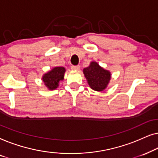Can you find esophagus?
Listing matches in <instances>:
<instances>
[{
  "instance_id": "34e87169",
  "label": "esophagus",
  "mask_w": 158,
  "mask_h": 158,
  "mask_svg": "<svg viewBox=\"0 0 158 158\" xmlns=\"http://www.w3.org/2000/svg\"><path fill=\"white\" fill-rule=\"evenodd\" d=\"M80 68H81L80 65H73L72 67H71V69L73 70H78Z\"/></svg>"
}]
</instances>
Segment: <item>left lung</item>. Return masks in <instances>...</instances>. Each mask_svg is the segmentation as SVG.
I'll return each mask as SVG.
<instances>
[{"label":"left lung","instance_id":"obj_1","mask_svg":"<svg viewBox=\"0 0 158 158\" xmlns=\"http://www.w3.org/2000/svg\"><path fill=\"white\" fill-rule=\"evenodd\" d=\"M83 73L90 88L96 91L106 89L111 79V73L96 62H91L88 68H84Z\"/></svg>","mask_w":158,"mask_h":158}]
</instances>
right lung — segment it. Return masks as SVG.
Listing matches in <instances>:
<instances>
[{
    "label": "right lung",
    "instance_id": "1",
    "mask_svg": "<svg viewBox=\"0 0 158 158\" xmlns=\"http://www.w3.org/2000/svg\"><path fill=\"white\" fill-rule=\"evenodd\" d=\"M65 68L63 67H55L42 76V81L49 90H55L60 81H63Z\"/></svg>",
    "mask_w": 158,
    "mask_h": 158
}]
</instances>
